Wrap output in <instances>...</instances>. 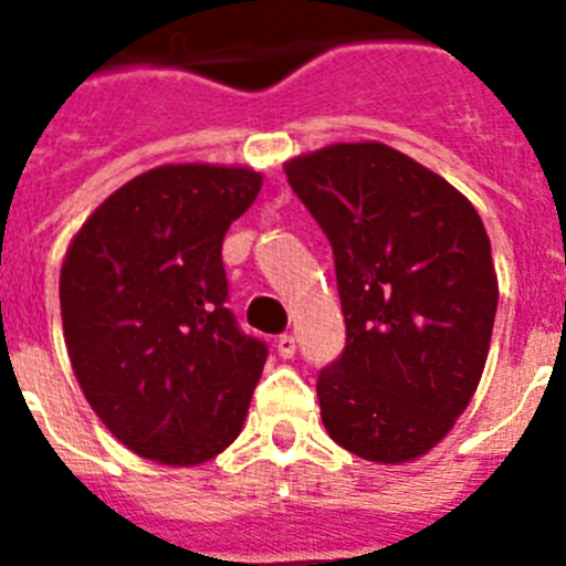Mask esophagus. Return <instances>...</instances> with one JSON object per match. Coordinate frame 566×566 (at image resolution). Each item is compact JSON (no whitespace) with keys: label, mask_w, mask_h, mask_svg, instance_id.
<instances>
[{"label":"esophagus","mask_w":566,"mask_h":566,"mask_svg":"<svg viewBox=\"0 0 566 566\" xmlns=\"http://www.w3.org/2000/svg\"><path fill=\"white\" fill-rule=\"evenodd\" d=\"M294 352H297V343H294L292 334H280L277 337V354L283 359H292Z\"/></svg>","instance_id":"34e87169"}]
</instances>
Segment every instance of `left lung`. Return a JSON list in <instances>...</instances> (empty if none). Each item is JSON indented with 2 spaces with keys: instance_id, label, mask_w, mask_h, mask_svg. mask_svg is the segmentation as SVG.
I'll use <instances>...</instances> for the list:
<instances>
[{
  "instance_id": "obj_1",
  "label": "left lung",
  "mask_w": 566,
  "mask_h": 566,
  "mask_svg": "<svg viewBox=\"0 0 566 566\" xmlns=\"http://www.w3.org/2000/svg\"><path fill=\"white\" fill-rule=\"evenodd\" d=\"M334 249L345 352L317 377L328 437L377 464L437 448L476 394L499 303L490 238L442 175L379 142L286 161Z\"/></svg>"
}]
</instances>
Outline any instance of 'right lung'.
Instances as JSON below:
<instances>
[{
    "mask_svg": "<svg viewBox=\"0 0 566 566\" xmlns=\"http://www.w3.org/2000/svg\"><path fill=\"white\" fill-rule=\"evenodd\" d=\"M260 187L252 167L164 164L115 189L70 240L59 277L70 365L138 457L201 464L247 422L269 348L227 308L221 247Z\"/></svg>",
    "mask_w": 566,
    "mask_h": 566,
    "instance_id": "right-lung-1",
    "label": "right lung"
}]
</instances>
